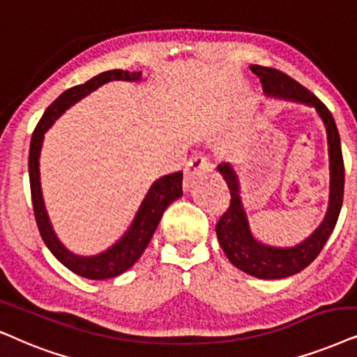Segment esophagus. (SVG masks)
Returning a JSON list of instances; mask_svg holds the SVG:
<instances>
[{
	"mask_svg": "<svg viewBox=\"0 0 357 357\" xmlns=\"http://www.w3.org/2000/svg\"><path fill=\"white\" fill-rule=\"evenodd\" d=\"M206 171H209V160H207V156L194 155L191 160L188 161L186 169H184V176H186V186H188V183L194 178V176L206 173Z\"/></svg>",
	"mask_w": 357,
	"mask_h": 357,
	"instance_id": "esophagus-1",
	"label": "esophagus"
}]
</instances>
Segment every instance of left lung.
<instances>
[{
  "instance_id": "1",
  "label": "left lung",
  "mask_w": 357,
  "mask_h": 357,
  "mask_svg": "<svg viewBox=\"0 0 357 357\" xmlns=\"http://www.w3.org/2000/svg\"><path fill=\"white\" fill-rule=\"evenodd\" d=\"M250 70L260 79L265 96L285 98V100L300 102L308 107H314L319 119L323 120L328 137V155H329V201L328 211L323 222L311 236L295 247H272L261 243L254 237L250 231L247 212L243 209L241 196H238L237 174L234 173L231 165L220 163L219 173L231 189V204L229 209L220 215L215 224L219 243L224 254L236 265L238 270L252 275L255 278L277 280L291 277L301 272L317 259L323 250L324 243L331 236L333 229L340 218L344 194V161L341 153V139L337 133L335 119L326 105L317 96L305 89L303 85L293 80L290 75L283 74L272 67L250 66Z\"/></svg>"
}]
</instances>
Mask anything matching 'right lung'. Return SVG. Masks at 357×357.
<instances>
[{
  "mask_svg": "<svg viewBox=\"0 0 357 357\" xmlns=\"http://www.w3.org/2000/svg\"><path fill=\"white\" fill-rule=\"evenodd\" d=\"M142 72H128V70H107L96 75L85 84L75 85L64 93H61L47 110L44 112L43 119L36 126L33 138H31L29 146V184H31V197H33L34 218L38 222L40 237L52 255L66 265L70 272L80 275L90 280H105L112 277H119L133 267L135 261L142 257L146 245L150 243L153 234H155L158 224H160L161 215L171 202L183 196V171L178 173L166 174L153 183L150 191L143 199L142 206L135 215L132 225L125 236L119 242L114 243L110 249L98 255L80 257L67 250L59 241L56 232H54L51 220H49L46 206H44L43 191H40V176H39V156L40 148H43L44 133L51 128V125L61 116L70 105L79 102L80 98L89 96L90 92L100 87V85L110 82V80H139Z\"/></svg>",
  "mask_w": 357,
  "mask_h": 357,
  "instance_id": "right-lung-1",
  "label": "right lung"
}]
</instances>
